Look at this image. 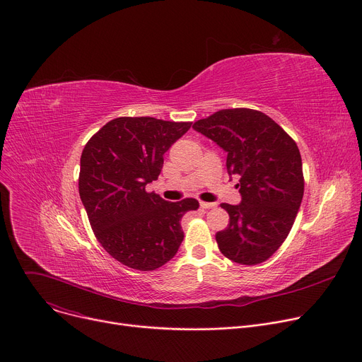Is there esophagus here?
Returning a JSON list of instances; mask_svg holds the SVG:
<instances>
[{
	"label": "esophagus",
	"mask_w": 362,
	"mask_h": 362,
	"mask_svg": "<svg viewBox=\"0 0 362 362\" xmlns=\"http://www.w3.org/2000/svg\"><path fill=\"white\" fill-rule=\"evenodd\" d=\"M215 206H216L215 202H201L202 209H211V208H215Z\"/></svg>",
	"instance_id": "esophagus-1"
}]
</instances>
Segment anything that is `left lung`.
<instances>
[{
    "instance_id": "left-lung-1",
    "label": "left lung",
    "mask_w": 362,
    "mask_h": 362,
    "mask_svg": "<svg viewBox=\"0 0 362 362\" xmlns=\"http://www.w3.org/2000/svg\"><path fill=\"white\" fill-rule=\"evenodd\" d=\"M195 131L227 151L228 175H237L242 204H221L230 215L215 234L230 260L259 264L285 242L304 195V175L296 141L275 120L255 109H223L194 124Z\"/></svg>"
}]
</instances>
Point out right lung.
<instances>
[{
    "label": "right lung",
    "instance_id": "1",
    "mask_svg": "<svg viewBox=\"0 0 362 362\" xmlns=\"http://www.w3.org/2000/svg\"><path fill=\"white\" fill-rule=\"evenodd\" d=\"M190 125L150 116L116 117L83 150L78 190L90 226L103 249L128 268H161L183 242L182 216L199 208L194 198L167 202L146 189L158 179L164 153Z\"/></svg>",
    "mask_w": 362,
    "mask_h": 362
}]
</instances>
